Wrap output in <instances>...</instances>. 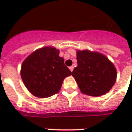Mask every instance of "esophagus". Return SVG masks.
<instances>
[{
    "label": "esophagus",
    "instance_id": "34e87169",
    "mask_svg": "<svg viewBox=\"0 0 132 132\" xmlns=\"http://www.w3.org/2000/svg\"><path fill=\"white\" fill-rule=\"evenodd\" d=\"M73 66H70V68H69V69H70V70L71 71V72H73Z\"/></svg>",
    "mask_w": 132,
    "mask_h": 132
}]
</instances>
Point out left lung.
I'll list each match as a JSON object with an SVG mask.
<instances>
[{"instance_id":"8db88e82","label":"left lung","mask_w":132,"mask_h":132,"mask_svg":"<svg viewBox=\"0 0 132 132\" xmlns=\"http://www.w3.org/2000/svg\"><path fill=\"white\" fill-rule=\"evenodd\" d=\"M78 66L73 76L82 93L100 96L107 93L116 81L117 71L113 63L98 52L77 51Z\"/></svg>"}]
</instances>
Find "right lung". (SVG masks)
<instances>
[{"label": "right lung", "instance_id": "1", "mask_svg": "<svg viewBox=\"0 0 132 132\" xmlns=\"http://www.w3.org/2000/svg\"><path fill=\"white\" fill-rule=\"evenodd\" d=\"M59 54V51L56 48L44 47L24 60L21 66V78L34 96L43 98L58 93L64 78L72 74Z\"/></svg>", "mask_w": 132, "mask_h": 132}]
</instances>
